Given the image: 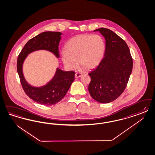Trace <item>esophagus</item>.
Instances as JSON below:
<instances>
[{
	"instance_id": "1",
	"label": "esophagus",
	"mask_w": 155,
	"mask_h": 155,
	"mask_svg": "<svg viewBox=\"0 0 155 155\" xmlns=\"http://www.w3.org/2000/svg\"><path fill=\"white\" fill-rule=\"evenodd\" d=\"M82 75V74L81 73H79V72H76L75 74V78H80V76Z\"/></svg>"
}]
</instances>
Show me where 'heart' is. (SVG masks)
I'll return each mask as SVG.
<instances>
[{
  "mask_svg": "<svg viewBox=\"0 0 155 155\" xmlns=\"http://www.w3.org/2000/svg\"><path fill=\"white\" fill-rule=\"evenodd\" d=\"M105 50V41L100 35H77L67 42L65 52L61 53V59L68 70L76 67V59L85 70H91L100 63Z\"/></svg>",
  "mask_w": 155,
  "mask_h": 155,
  "instance_id": "heart-1",
  "label": "heart"
}]
</instances>
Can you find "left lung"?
<instances>
[{"mask_svg": "<svg viewBox=\"0 0 155 155\" xmlns=\"http://www.w3.org/2000/svg\"><path fill=\"white\" fill-rule=\"evenodd\" d=\"M105 38L104 56L91 72L88 91L91 97L101 103L117 99L125 90L132 71L133 59L125 41L112 31L100 28Z\"/></svg>", "mask_w": 155, "mask_h": 155, "instance_id": "obj_1", "label": "left lung"}]
</instances>
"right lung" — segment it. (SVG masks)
I'll use <instances>...</instances> for the list:
<instances>
[{
  "label": "right lung",
  "instance_id": "add662e5",
  "mask_svg": "<svg viewBox=\"0 0 155 155\" xmlns=\"http://www.w3.org/2000/svg\"><path fill=\"white\" fill-rule=\"evenodd\" d=\"M61 33L47 31L31 39L21 51L17 60V71L23 89L30 99L44 105H52L59 102L66 95L75 80V72L63 71L58 68L53 79L40 87L30 85L23 74L22 65L27 56L36 50H45L59 56V44Z\"/></svg>",
  "mask_w": 155,
  "mask_h": 155
}]
</instances>
